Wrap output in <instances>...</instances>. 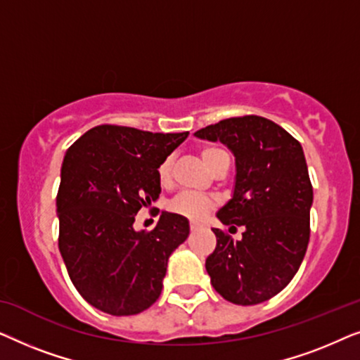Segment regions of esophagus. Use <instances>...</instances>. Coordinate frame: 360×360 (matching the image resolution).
<instances>
[{"mask_svg":"<svg viewBox=\"0 0 360 360\" xmlns=\"http://www.w3.org/2000/svg\"><path fill=\"white\" fill-rule=\"evenodd\" d=\"M200 228H201V226L198 223H190V229L191 231H196V229H200Z\"/></svg>","mask_w":360,"mask_h":360,"instance_id":"esophagus-1","label":"esophagus"}]
</instances>
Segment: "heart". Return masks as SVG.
Instances as JSON below:
<instances>
[{"instance_id": "obj_1", "label": "heart", "mask_w": 360, "mask_h": 360, "mask_svg": "<svg viewBox=\"0 0 360 360\" xmlns=\"http://www.w3.org/2000/svg\"><path fill=\"white\" fill-rule=\"evenodd\" d=\"M223 155H228V154H226L223 149H218V147H205V149L201 150V159H203L205 164L208 165L210 170L213 169V167L216 165V162H218ZM157 175H159V181L162 185L169 184L172 179V159L170 157L169 159H165L159 165V169H157ZM214 205H216V200L213 198V196L200 195V193H188V191H186V193H180L179 196H175V198L170 201L169 208H170V211H174V213L184 216V218L201 219L214 208Z\"/></svg>"}]
</instances>
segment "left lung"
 <instances>
[{
  "label": "left lung",
  "mask_w": 360,
  "mask_h": 360,
  "mask_svg": "<svg viewBox=\"0 0 360 360\" xmlns=\"http://www.w3.org/2000/svg\"><path fill=\"white\" fill-rule=\"evenodd\" d=\"M219 141L236 157L234 193L218 211L234 240L221 229L206 272L216 292L234 304L267 302L290 283L307 254L313 186L302 144L283 127L262 116L219 121L195 132Z\"/></svg>",
  "instance_id": "left-lung-1"
}]
</instances>
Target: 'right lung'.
I'll list each match as a JSON object with an SVG mask.
<instances>
[{"label":"right lung","mask_w":360,"mask_h":360,"mask_svg":"<svg viewBox=\"0 0 360 360\" xmlns=\"http://www.w3.org/2000/svg\"><path fill=\"white\" fill-rule=\"evenodd\" d=\"M188 132L103 124L68 147L57 193L58 249L78 293L112 316L157 302L170 254L188 238V219L160 214L149 233L132 228L160 195L157 169Z\"/></svg>","instance_id":"obj_1"}]
</instances>
